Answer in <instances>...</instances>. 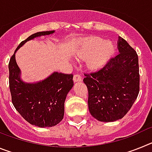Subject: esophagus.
<instances>
[{"mask_svg":"<svg viewBox=\"0 0 152 152\" xmlns=\"http://www.w3.org/2000/svg\"><path fill=\"white\" fill-rule=\"evenodd\" d=\"M73 80L74 82H80V81L82 80V78H81V77L79 75H74Z\"/></svg>","mask_w":152,"mask_h":152,"instance_id":"1","label":"esophagus"}]
</instances>
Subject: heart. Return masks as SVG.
I'll list each match as a JSON object with an SVG mask.
<instances>
[{
    "label": "heart",
    "mask_w": 152,
    "mask_h": 152,
    "mask_svg": "<svg viewBox=\"0 0 152 152\" xmlns=\"http://www.w3.org/2000/svg\"><path fill=\"white\" fill-rule=\"evenodd\" d=\"M115 52L116 47L113 42L100 37H93L80 44L76 54L86 58V64L89 69L97 71L110 61Z\"/></svg>",
    "instance_id": "1"
}]
</instances>
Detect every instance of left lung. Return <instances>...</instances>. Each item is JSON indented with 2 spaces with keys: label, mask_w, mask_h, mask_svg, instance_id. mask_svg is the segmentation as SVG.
I'll return each instance as SVG.
<instances>
[{
  "label": "left lung",
  "mask_w": 152,
  "mask_h": 152,
  "mask_svg": "<svg viewBox=\"0 0 152 152\" xmlns=\"http://www.w3.org/2000/svg\"><path fill=\"white\" fill-rule=\"evenodd\" d=\"M119 54L98 72L84 75L88 90V108L100 122H114L129 112L139 92V58L119 36Z\"/></svg>",
  "instance_id": "1"
}]
</instances>
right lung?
I'll list each match as a JSON object with an SVG mask.
<instances>
[{
	"label": "right lung",
	"instance_id": "right-lung-1",
	"mask_svg": "<svg viewBox=\"0 0 152 152\" xmlns=\"http://www.w3.org/2000/svg\"><path fill=\"white\" fill-rule=\"evenodd\" d=\"M44 31L34 33L23 41L9 62V85L12 103L28 123L40 128L52 127L62 120L64 101L74 85L73 75L53 72L49 77L35 83L21 79V72L16 61L15 53L26 42L54 33Z\"/></svg>",
	"mask_w": 152,
	"mask_h": 152
}]
</instances>
